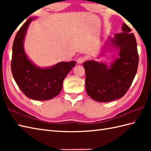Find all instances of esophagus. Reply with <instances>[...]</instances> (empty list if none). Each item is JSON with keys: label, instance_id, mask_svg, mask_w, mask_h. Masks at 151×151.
<instances>
[{"label": "esophagus", "instance_id": "esophagus-1", "mask_svg": "<svg viewBox=\"0 0 151 151\" xmlns=\"http://www.w3.org/2000/svg\"><path fill=\"white\" fill-rule=\"evenodd\" d=\"M84 60H85L84 57L80 56L77 58V62H78V63H82L83 62H84Z\"/></svg>", "mask_w": 151, "mask_h": 151}]
</instances>
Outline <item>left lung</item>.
<instances>
[{
  "mask_svg": "<svg viewBox=\"0 0 151 151\" xmlns=\"http://www.w3.org/2000/svg\"><path fill=\"white\" fill-rule=\"evenodd\" d=\"M122 33L109 37L99 56L116 52L118 57L109 64L93 60L84 62L86 89L93 100L107 102L123 97L135 77L139 63L137 43L131 29L124 23Z\"/></svg>",
  "mask_w": 151,
  "mask_h": 151,
  "instance_id": "8db88e82",
  "label": "left lung"
}]
</instances>
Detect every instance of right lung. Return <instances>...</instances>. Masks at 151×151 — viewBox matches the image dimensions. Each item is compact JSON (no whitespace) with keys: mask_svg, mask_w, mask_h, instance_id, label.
I'll return each mask as SVG.
<instances>
[{"mask_svg":"<svg viewBox=\"0 0 151 151\" xmlns=\"http://www.w3.org/2000/svg\"><path fill=\"white\" fill-rule=\"evenodd\" d=\"M36 19H28L16 34L12 47V72L19 88L27 97L47 101L62 91L63 80L76 62H61L52 66L41 67L28 58L24 50V39L30 22Z\"/></svg>","mask_w":151,"mask_h":151,"instance_id":"add662e5","label":"right lung"}]
</instances>
